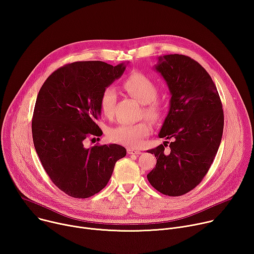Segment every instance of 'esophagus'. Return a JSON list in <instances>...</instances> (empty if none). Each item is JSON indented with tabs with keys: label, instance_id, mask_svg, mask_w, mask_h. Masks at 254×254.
<instances>
[{
	"label": "esophagus",
	"instance_id": "34e87169",
	"mask_svg": "<svg viewBox=\"0 0 254 254\" xmlns=\"http://www.w3.org/2000/svg\"><path fill=\"white\" fill-rule=\"evenodd\" d=\"M127 152L129 154H140L141 153V151L139 149H134V148H128Z\"/></svg>",
	"mask_w": 254,
	"mask_h": 254
}]
</instances>
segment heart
<instances>
[{
    "instance_id": "heart-1",
    "label": "heart",
    "mask_w": 254,
    "mask_h": 254,
    "mask_svg": "<svg viewBox=\"0 0 254 254\" xmlns=\"http://www.w3.org/2000/svg\"><path fill=\"white\" fill-rule=\"evenodd\" d=\"M126 91L131 94L136 101L143 105V114L150 121H159L163 115V103L158 99V85L149 77L142 73L130 75L123 83ZM117 101V91L115 87H107L101 96L102 112L111 117L114 113ZM150 133V126L146 122L138 124L122 123L109 131L111 141L120 143L128 147L139 146L146 136Z\"/></svg>"
}]
</instances>
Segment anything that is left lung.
<instances>
[{
    "instance_id": "1",
    "label": "left lung",
    "mask_w": 254,
    "mask_h": 254,
    "mask_svg": "<svg viewBox=\"0 0 254 254\" xmlns=\"http://www.w3.org/2000/svg\"><path fill=\"white\" fill-rule=\"evenodd\" d=\"M166 80L170 110L159 133L169 143L147 150L157 165L147 174L150 185L169 196H180L196 187L218 152L224 129L219 92L206 70L190 57L166 55L154 66Z\"/></svg>"
}]
</instances>
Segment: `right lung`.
<instances>
[{
    "label": "right lung",
    "instance_id": "1",
    "mask_svg": "<svg viewBox=\"0 0 254 254\" xmlns=\"http://www.w3.org/2000/svg\"><path fill=\"white\" fill-rule=\"evenodd\" d=\"M126 66L102 61L67 64L53 72L37 94L32 138L53 183L75 198H87L108 184L116 162L126 155L119 144L84 141L101 136L95 123L102 114L103 91L122 76Z\"/></svg>",
    "mask_w": 254,
    "mask_h": 254
}]
</instances>
